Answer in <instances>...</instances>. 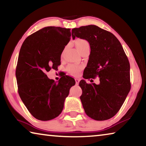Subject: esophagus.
I'll use <instances>...</instances> for the list:
<instances>
[{
	"instance_id": "1",
	"label": "esophagus",
	"mask_w": 146,
	"mask_h": 146,
	"mask_svg": "<svg viewBox=\"0 0 146 146\" xmlns=\"http://www.w3.org/2000/svg\"><path fill=\"white\" fill-rule=\"evenodd\" d=\"M79 82H80V80H79L78 78H75V82L76 85H78Z\"/></svg>"
}]
</instances>
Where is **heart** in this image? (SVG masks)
I'll return each instance as SVG.
<instances>
[{"label":"heart","mask_w":146,"mask_h":146,"mask_svg":"<svg viewBox=\"0 0 146 146\" xmlns=\"http://www.w3.org/2000/svg\"><path fill=\"white\" fill-rule=\"evenodd\" d=\"M88 44V42L86 40H84V39L78 38V39H76L75 41V46L78 51L80 50V49L82 48L85 44ZM68 70L71 73L76 74L78 73L79 68L77 66H75V65H70L68 67Z\"/></svg>","instance_id":"b5f03b06"}]
</instances>
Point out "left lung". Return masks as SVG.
<instances>
[{
	"mask_svg": "<svg viewBox=\"0 0 146 146\" xmlns=\"http://www.w3.org/2000/svg\"><path fill=\"white\" fill-rule=\"evenodd\" d=\"M72 36L87 40L91 52L83 77L98 76L100 84L80 80V96L85 113L96 120H106L117 114L131 90L130 65L117 38L95 25L72 29Z\"/></svg>",
	"mask_w": 146,
	"mask_h": 146,
	"instance_id": "8db88e82",
	"label": "left lung"
}]
</instances>
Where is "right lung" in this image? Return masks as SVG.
Instances as JSON below:
<instances>
[{
  "label": "right lung",
  "instance_id": "add662e5",
  "mask_svg": "<svg viewBox=\"0 0 146 146\" xmlns=\"http://www.w3.org/2000/svg\"><path fill=\"white\" fill-rule=\"evenodd\" d=\"M70 30L46 27L28 36L21 46L15 72L18 92L29 113L38 120L58 117L71 87L75 84L70 76L56 82L46 75L60 64L61 54L71 39Z\"/></svg>",
  "mask_w": 146,
  "mask_h": 146
}]
</instances>
